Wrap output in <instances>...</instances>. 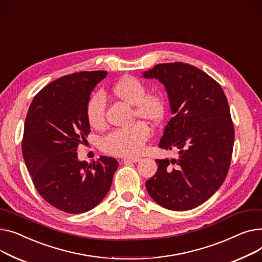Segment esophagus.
<instances>
[{
    "label": "esophagus",
    "mask_w": 262,
    "mask_h": 262,
    "mask_svg": "<svg viewBox=\"0 0 262 262\" xmlns=\"http://www.w3.org/2000/svg\"><path fill=\"white\" fill-rule=\"evenodd\" d=\"M140 161H141L140 158H125V159L121 160L122 163H137Z\"/></svg>",
    "instance_id": "1"
}]
</instances>
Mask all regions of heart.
I'll list each match as a JSON object with an SVG mask.
<instances>
[{
    "label": "heart",
    "mask_w": 262,
    "mask_h": 262,
    "mask_svg": "<svg viewBox=\"0 0 262 262\" xmlns=\"http://www.w3.org/2000/svg\"><path fill=\"white\" fill-rule=\"evenodd\" d=\"M114 95L120 100L134 105V115L151 124H158L165 114V100L160 94L147 93L143 81L132 76L122 77L113 86ZM105 101L101 94L90 97L85 107L86 119L91 127L101 128L104 125ZM147 124L138 121L130 128L116 129L101 138L100 148L107 155L116 157H134L141 153L150 137Z\"/></svg>",
    "instance_id": "b5f03b06"
}]
</instances>
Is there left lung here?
Returning <instances> with one entry per match:
<instances>
[{
    "label": "left lung",
    "instance_id": "left-lung-1",
    "mask_svg": "<svg viewBox=\"0 0 262 262\" xmlns=\"http://www.w3.org/2000/svg\"><path fill=\"white\" fill-rule=\"evenodd\" d=\"M143 77L166 89L173 117L159 147L178 152L177 159L156 160L147 191L167 209H192L219 189L232 160L235 133L226 96L209 75L187 63H160Z\"/></svg>",
    "mask_w": 262,
    "mask_h": 262
}]
</instances>
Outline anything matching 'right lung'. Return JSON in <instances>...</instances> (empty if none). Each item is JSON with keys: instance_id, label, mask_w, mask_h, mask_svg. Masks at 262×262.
Listing matches in <instances>:
<instances>
[{"instance_id": "1", "label": "right lung", "mask_w": 262, "mask_h": 262, "mask_svg": "<svg viewBox=\"0 0 262 262\" xmlns=\"http://www.w3.org/2000/svg\"><path fill=\"white\" fill-rule=\"evenodd\" d=\"M106 75L93 71L61 77L39 92L26 115L22 153L34 185L46 202L69 213L97 206L118 167L113 158L88 164L77 157L90 133L88 100Z\"/></svg>"}]
</instances>
